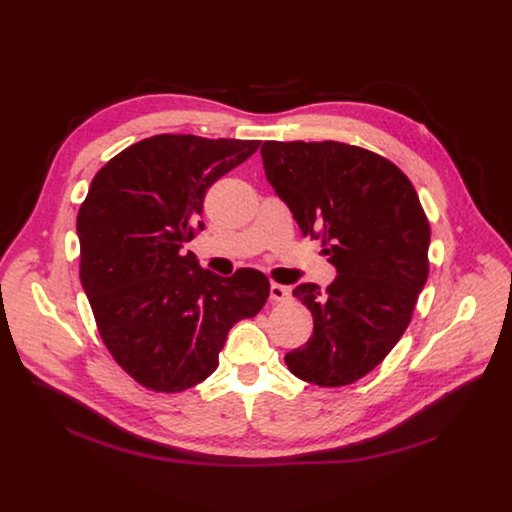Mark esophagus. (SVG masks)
I'll return each mask as SVG.
<instances>
[{"label":"esophagus","mask_w":512,"mask_h":512,"mask_svg":"<svg viewBox=\"0 0 512 512\" xmlns=\"http://www.w3.org/2000/svg\"><path fill=\"white\" fill-rule=\"evenodd\" d=\"M269 296L273 302H287L291 291L287 285H281V283H271V289H269Z\"/></svg>","instance_id":"34e87169"}]
</instances>
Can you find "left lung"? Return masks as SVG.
Returning <instances> with one entry per match:
<instances>
[{
  "label": "left lung",
  "instance_id": "1",
  "mask_svg": "<svg viewBox=\"0 0 512 512\" xmlns=\"http://www.w3.org/2000/svg\"><path fill=\"white\" fill-rule=\"evenodd\" d=\"M269 184L338 275L300 283L314 334L285 354L302 381L344 387L369 375L407 330L429 275V221L411 180L387 158L342 141H265Z\"/></svg>",
  "mask_w": 512,
  "mask_h": 512
}]
</instances>
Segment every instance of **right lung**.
<instances>
[{
	"instance_id": "1",
	"label": "right lung",
	"mask_w": 512,
	"mask_h": 512,
	"mask_svg": "<svg viewBox=\"0 0 512 512\" xmlns=\"http://www.w3.org/2000/svg\"><path fill=\"white\" fill-rule=\"evenodd\" d=\"M259 145L160 133L119 152L91 182L77 216L81 283L103 344L145 389L182 393L208 379L229 330L269 298L261 271L221 277L182 251L204 229L206 190Z\"/></svg>"
}]
</instances>
